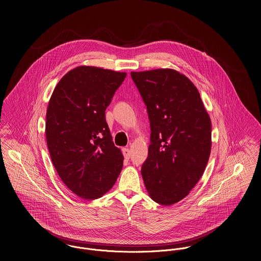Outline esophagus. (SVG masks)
I'll return each mask as SVG.
<instances>
[{
	"label": "esophagus",
	"mask_w": 261,
	"mask_h": 261,
	"mask_svg": "<svg viewBox=\"0 0 261 261\" xmlns=\"http://www.w3.org/2000/svg\"><path fill=\"white\" fill-rule=\"evenodd\" d=\"M122 153H123V156H124L125 160H128L130 158V150L127 148L122 149Z\"/></svg>",
	"instance_id": "esophagus-1"
}]
</instances>
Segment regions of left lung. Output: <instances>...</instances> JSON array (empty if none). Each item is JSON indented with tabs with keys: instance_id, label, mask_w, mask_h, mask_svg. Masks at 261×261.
Listing matches in <instances>:
<instances>
[{
	"instance_id": "left-lung-1",
	"label": "left lung",
	"mask_w": 261,
	"mask_h": 261,
	"mask_svg": "<svg viewBox=\"0 0 261 261\" xmlns=\"http://www.w3.org/2000/svg\"><path fill=\"white\" fill-rule=\"evenodd\" d=\"M149 114L150 145L142 166L149 197L165 206L198 183L211 151V119L193 82L174 69L130 72Z\"/></svg>"
}]
</instances>
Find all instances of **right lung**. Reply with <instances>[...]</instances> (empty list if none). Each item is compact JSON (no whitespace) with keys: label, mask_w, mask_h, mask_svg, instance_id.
I'll return each mask as SVG.
<instances>
[{"label":"right lung","mask_w":261,"mask_h":261,"mask_svg":"<svg viewBox=\"0 0 261 261\" xmlns=\"http://www.w3.org/2000/svg\"><path fill=\"white\" fill-rule=\"evenodd\" d=\"M126 76L79 66L56 85L46 113V142L60 179L78 197L100 198L112 189L123 166L112 142L106 110Z\"/></svg>","instance_id":"add662e5"}]
</instances>
